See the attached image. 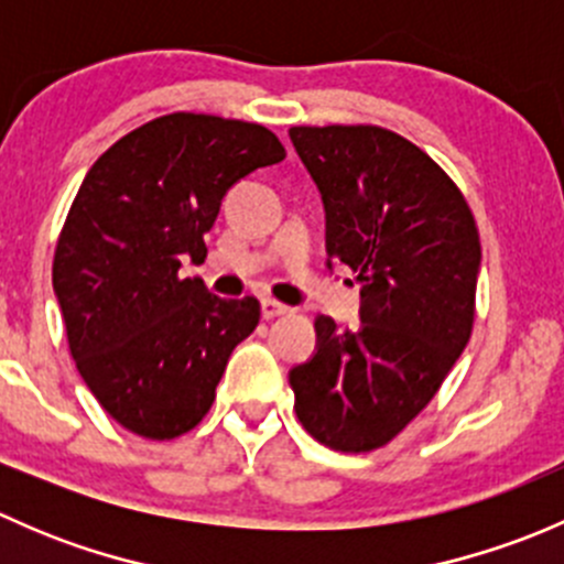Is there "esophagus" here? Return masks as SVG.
Wrapping results in <instances>:
<instances>
[{
    "instance_id": "obj_1",
    "label": "esophagus",
    "mask_w": 564,
    "mask_h": 564,
    "mask_svg": "<svg viewBox=\"0 0 564 564\" xmlns=\"http://www.w3.org/2000/svg\"><path fill=\"white\" fill-rule=\"evenodd\" d=\"M283 314H289L286 305H281L278 300H270V297L261 300V316H264V318H275V316H283Z\"/></svg>"
}]
</instances>
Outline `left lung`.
<instances>
[{"label":"left lung","instance_id":"1","mask_svg":"<svg viewBox=\"0 0 564 564\" xmlns=\"http://www.w3.org/2000/svg\"><path fill=\"white\" fill-rule=\"evenodd\" d=\"M324 204L327 267L360 286V327L316 316V349L289 371L294 412L333 451L388 445L469 344L480 237L453 180L373 124L289 130Z\"/></svg>","mask_w":564,"mask_h":564}]
</instances>
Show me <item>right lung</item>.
Instances as JSON below:
<instances>
[{"label": "right lung", "mask_w": 564, "mask_h": 564, "mask_svg": "<svg viewBox=\"0 0 564 564\" xmlns=\"http://www.w3.org/2000/svg\"><path fill=\"white\" fill-rule=\"evenodd\" d=\"M286 158L275 133L209 113H169L93 163L54 253V294L78 373L133 434L174 440L209 412L259 300H224L182 261H204L231 185Z\"/></svg>", "instance_id": "add662e5"}]
</instances>
